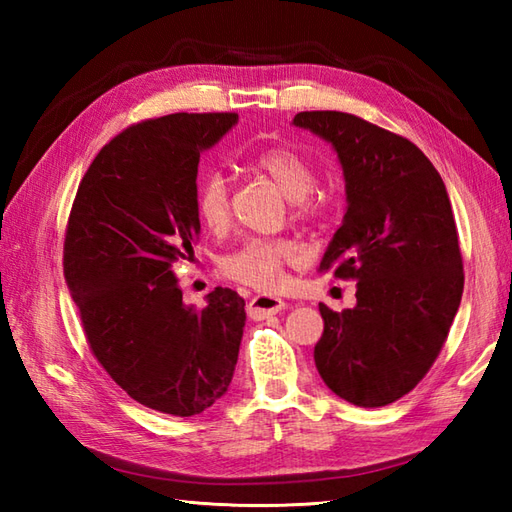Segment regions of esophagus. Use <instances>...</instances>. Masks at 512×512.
<instances>
[{"mask_svg": "<svg viewBox=\"0 0 512 512\" xmlns=\"http://www.w3.org/2000/svg\"><path fill=\"white\" fill-rule=\"evenodd\" d=\"M286 308H288V303L284 299L273 297V295H257L248 301L246 312L253 321H262V319L273 317V314L286 310Z\"/></svg>", "mask_w": 512, "mask_h": 512, "instance_id": "obj_1", "label": "esophagus"}]
</instances>
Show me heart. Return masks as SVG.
<instances>
[{
  "mask_svg": "<svg viewBox=\"0 0 512 512\" xmlns=\"http://www.w3.org/2000/svg\"><path fill=\"white\" fill-rule=\"evenodd\" d=\"M253 167L277 184L299 217H308L321 209V200L310 193L317 176L310 162L297 151L286 147L266 149L253 158ZM195 209L200 222L213 233H222L231 222V191L222 171L213 169L204 173L195 193ZM297 259L299 246L288 239H248L233 253L222 257L220 270L228 279L244 286L275 290L284 277V268L295 264Z\"/></svg>",
  "mask_w": 512,
  "mask_h": 512,
  "instance_id": "obj_1",
  "label": "heart"
}]
</instances>
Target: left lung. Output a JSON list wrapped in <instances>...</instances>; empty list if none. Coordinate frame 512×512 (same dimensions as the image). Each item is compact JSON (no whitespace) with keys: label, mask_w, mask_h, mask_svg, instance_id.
Returning <instances> with one entry per match:
<instances>
[{"label":"left lung","mask_w":512,"mask_h":512,"mask_svg":"<svg viewBox=\"0 0 512 512\" xmlns=\"http://www.w3.org/2000/svg\"><path fill=\"white\" fill-rule=\"evenodd\" d=\"M297 127L334 147L347 211L319 270L356 281V306L319 303L314 345L323 383L356 407H385L436 361L464 273L447 187L431 160L394 132L345 112H299Z\"/></svg>","instance_id":"obj_1"}]
</instances>
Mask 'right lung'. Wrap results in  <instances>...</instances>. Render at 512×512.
I'll list each match as a JSON object with an SVG mask.
<instances>
[{
    "instance_id": "1",
    "label": "right lung",
    "mask_w": 512,
    "mask_h": 512,
    "mask_svg": "<svg viewBox=\"0 0 512 512\" xmlns=\"http://www.w3.org/2000/svg\"><path fill=\"white\" fill-rule=\"evenodd\" d=\"M237 114H169L127 127L85 173L63 242V275L85 339L140 405L189 418L226 394L246 312L231 288L184 306L173 275L200 235L198 162Z\"/></svg>"
}]
</instances>
